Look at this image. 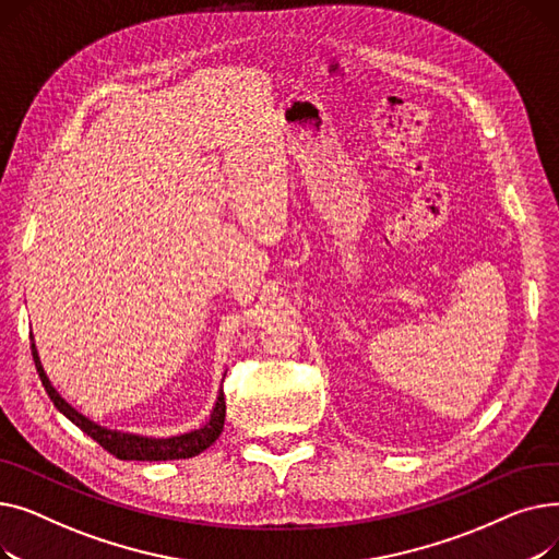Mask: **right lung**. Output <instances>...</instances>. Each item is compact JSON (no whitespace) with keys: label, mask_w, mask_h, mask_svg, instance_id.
<instances>
[{"label":"right lung","mask_w":559,"mask_h":559,"mask_svg":"<svg viewBox=\"0 0 559 559\" xmlns=\"http://www.w3.org/2000/svg\"><path fill=\"white\" fill-rule=\"evenodd\" d=\"M32 354L36 360V369L40 373L43 385L49 394V399L53 401V405L61 409V413L76 424L85 435H91L95 442L106 449L110 455H115L117 460H140V462H160V460H186V457H194L201 451L209 449L215 439L222 435L224 428V419H226V401H224V392L217 394V403L213 407V415L209 419V424L186 432V435H176V437H165V439H156V437H142V435H131V432H120V430H110L104 428L95 421H91L87 417L79 415L76 409L66 403L58 392L51 388L49 378L43 371V365L38 360V350L36 344H32Z\"/></svg>","instance_id":"right-lung-1"}]
</instances>
